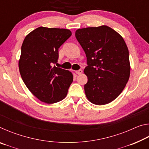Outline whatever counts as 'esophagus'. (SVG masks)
Segmentation results:
<instances>
[{
	"label": "esophagus",
	"instance_id": "esophagus-1",
	"mask_svg": "<svg viewBox=\"0 0 149 149\" xmlns=\"http://www.w3.org/2000/svg\"><path fill=\"white\" fill-rule=\"evenodd\" d=\"M75 73H76V74H77V75H80V74H81L82 73H83V71L81 70H76V71L75 72Z\"/></svg>",
	"mask_w": 149,
	"mask_h": 149
}]
</instances>
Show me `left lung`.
<instances>
[{
    "label": "left lung",
    "instance_id": "8db88e82",
    "mask_svg": "<svg viewBox=\"0 0 149 149\" xmlns=\"http://www.w3.org/2000/svg\"><path fill=\"white\" fill-rule=\"evenodd\" d=\"M75 37L85 52L84 89L93 104L104 105L115 100L130 75L129 50L123 37L107 26L78 29Z\"/></svg>",
    "mask_w": 149,
    "mask_h": 149
}]
</instances>
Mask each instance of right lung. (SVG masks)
<instances>
[{
  "label": "right lung",
  "instance_id": "right-lung-1",
  "mask_svg": "<svg viewBox=\"0 0 149 149\" xmlns=\"http://www.w3.org/2000/svg\"><path fill=\"white\" fill-rule=\"evenodd\" d=\"M71 35L69 29L39 27L25 37L19 73L27 89L41 102L53 104L66 97L74 75L52 64L58 59L60 47Z\"/></svg>",
  "mask_w": 149,
  "mask_h": 149
}]
</instances>
